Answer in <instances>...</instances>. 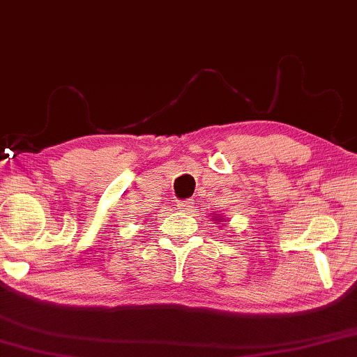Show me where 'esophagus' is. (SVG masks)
<instances>
[{"label":"esophagus","mask_w":357,"mask_h":357,"mask_svg":"<svg viewBox=\"0 0 357 357\" xmlns=\"http://www.w3.org/2000/svg\"><path fill=\"white\" fill-rule=\"evenodd\" d=\"M192 204L191 201H182V202H178V210L180 211H190V210H192Z\"/></svg>","instance_id":"1"}]
</instances>
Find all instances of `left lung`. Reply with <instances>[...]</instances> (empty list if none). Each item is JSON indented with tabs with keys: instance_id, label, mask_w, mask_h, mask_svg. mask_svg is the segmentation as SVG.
I'll return each instance as SVG.
<instances>
[{
	"instance_id": "1",
	"label": "left lung",
	"mask_w": 357,
	"mask_h": 357,
	"mask_svg": "<svg viewBox=\"0 0 357 357\" xmlns=\"http://www.w3.org/2000/svg\"><path fill=\"white\" fill-rule=\"evenodd\" d=\"M211 220L213 221H216V224H220V222H222V221H226V218H222L220 213H213V216H211ZM224 227V226H222Z\"/></svg>"
}]
</instances>
